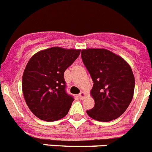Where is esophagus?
Listing matches in <instances>:
<instances>
[{
	"mask_svg": "<svg viewBox=\"0 0 152 152\" xmlns=\"http://www.w3.org/2000/svg\"><path fill=\"white\" fill-rule=\"evenodd\" d=\"M79 98H80V100H84V97H85V93L84 92H80V94H79Z\"/></svg>",
	"mask_w": 152,
	"mask_h": 152,
	"instance_id": "obj_1",
	"label": "esophagus"
}]
</instances>
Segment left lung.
<instances>
[{
    "instance_id": "left-lung-1",
    "label": "left lung",
    "mask_w": 152,
    "mask_h": 152,
    "mask_svg": "<svg viewBox=\"0 0 152 152\" xmlns=\"http://www.w3.org/2000/svg\"><path fill=\"white\" fill-rule=\"evenodd\" d=\"M81 58L94 82L91 94L95 105L87 113L97 121L117 119L133 97L135 77L131 67L105 49H83Z\"/></svg>"
}]
</instances>
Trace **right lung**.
Masks as SVG:
<instances>
[{"label":"right lung","instance_id":"obj_1","mask_svg":"<svg viewBox=\"0 0 152 152\" xmlns=\"http://www.w3.org/2000/svg\"><path fill=\"white\" fill-rule=\"evenodd\" d=\"M80 49L52 47L32 56L24 70L22 89L31 112L53 122L68 114L74 100L65 91L64 72L77 59Z\"/></svg>","mask_w":152,"mask_h":152}]
</instances>
